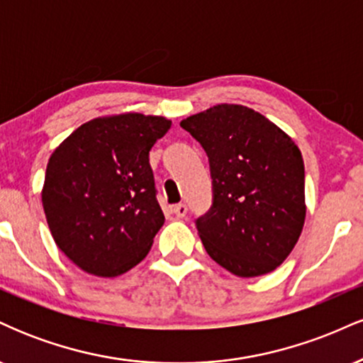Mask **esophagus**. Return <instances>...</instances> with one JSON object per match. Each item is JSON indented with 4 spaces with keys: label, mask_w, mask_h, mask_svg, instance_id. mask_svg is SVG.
Instances as JSON below:
<instances>
[{
    "label": "esophagus",
    "mask_w": 363,
    "mask_h": 363,
    "mask_svg": "<svg viewBox=\"0 0 363 363\" xmlns=\"http://www.w3.org/2000/svg\"><path fill=\"white\" fill-rule=\"evenodd\" d=\"M172 211L176 213L177 218H184L186 213H187V206L184 205V203H179V205L172 206Z\"/></svg>",
    "instance_id": "34e87169"
}]
</instances>
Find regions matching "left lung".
I'll return each instance as SVG.
<instances>
[{"instance_id":"left-lung-1","label":"left lung","mask_w":363,"mask_h":363,"mask_svg":"<svg viewBox=\"0 0 363 363\" xmlns=\"http://www.w3.org/2000/svg\"><path fill=\"white\" fill-rule=\"evenodd\" d=\"M181 126L210 162L213 201L196 218L206 252L237 277L273 272L306 220L301 150L272 121L235 104L199 112Z\"/></svg>"}]
</instances>
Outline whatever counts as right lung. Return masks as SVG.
Masks as SVG:
<instances>
[{
    "label": "right lung",
    "mask_w": 363,
    "mask_h": 363,
    "mask_svg": "<svg viewBox=\"0 0 363 363\" xmlns=\"http://www.w3.org/2000/svg\"><path fill=\"white\" fill-rule=\"evenodd\" d=\"M169 128L136 112L99 118L54 150L44 213L54 242L83 272L119 277L148 254L165 222L148 155Z\"/></svg>",
    "instance_id": "right-lung-1"
}]
</instances>
